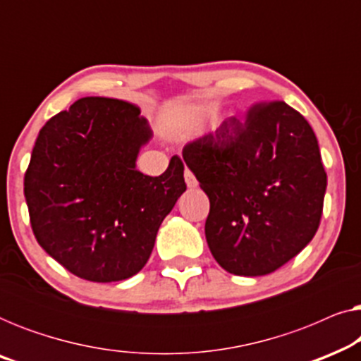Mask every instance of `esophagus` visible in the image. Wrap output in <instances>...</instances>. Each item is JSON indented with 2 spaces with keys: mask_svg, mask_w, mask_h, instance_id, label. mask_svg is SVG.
<instances>
[{
  "mask_svg": "<svg viewBox=\"0 0 361 361\" xmlns=\"http://www.w3.org/2000/svg\"><path fill=\"white\" fill-rule=\"evenodd\" d=\"M184 177H185V184H187V187H189V189H195L197 185H199V182H197V179H195V176L192 174L190 171H185V174H184Z\"/></svg>",
  "mask_w": 361,
  "mask_h": 361,
  "instance_id": "1",
  "label": "esophagus"
}]
</instances>
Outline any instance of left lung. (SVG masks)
Instances as JSON below:
<instances>
[{
	"label": "left lung",
	"instance_id": "obj_1",
	"mask_svg": "<svg viewBox=\"0 0 361 361\" xmlns=\"http://www.w3.org/2000/svg\"><path fill=\"white\" fill-rule=\"evenodd\" d=\"M209 195L205 238L221 268L264 276L299 255L319 228L327 189L319 142L284 102L256 103L182 151Z\"/></svg>",
	"mask_w": 361,
	"mask_h": 361
}]
</instances>
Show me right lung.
<instances>
[{"label": "right lung", "mask_w": 361, "mask_h": 361, "mask_svg": "<svg viewBox=\"0 0 361 361\" xmlns=\"http://www.w3.org/2000/svg\"><path fill=\"white\" fill-rule=\"evenodd\" d=\"M140 113L115 98H80L42 126L24 176L37 243L93 283L140 273L162 220L187 189L177 156L157 177L136 169L152 137Z\"/></svg>", "instance_id": "1"}]
</instances>
